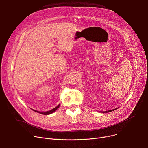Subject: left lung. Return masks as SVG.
Segmentation results:
<instances>
[{
    "mask_svg": "<svg viewBox=\"0 0 148 148\" xmlns=\"http://www.w3.org/2000/svg\"><path fill=\"white\" fill-rule=\"evenodd\" d=\"M117 108H115V109H114V110H109V111H105V112H105V113H107V112H111V111H114V110H116Z\"/></svg>",
    "mask_w": 148,
    "mask_h": 148,
    "instance_id": "obj_1",
    "label": "left lung"
}]
</instances>
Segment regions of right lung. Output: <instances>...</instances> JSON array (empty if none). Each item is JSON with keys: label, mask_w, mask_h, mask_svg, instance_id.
I'll return each mask as SVG.
<instances>
[{"label": "right lung", "mask_w": 148, "mask_h": 148, "mask_svg": "<svg viewBox=\"0 0 148 148\" xmlns=\"http://www.w3.org/2000/svg\"><path fill=\"white\" fill-rule=\"evenodd\" d=\"M60 107V104L59 105H58L56 107H55L54 108H53V109H52V110H51L50 111H47V112H39V111H36V110H33L34 111H35V112H38V113H40V114H43V115H49V114H52L53 112H54L55 111H56L57 110V108H58V107Z\"/></svg>", "instance_id": "obj_1"}]
</instances>
